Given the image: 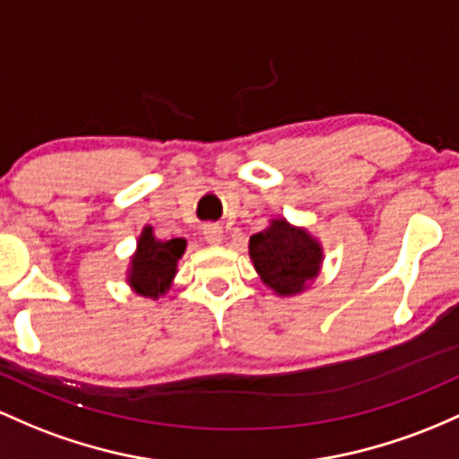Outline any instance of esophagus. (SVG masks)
Here are the masks:
<instances>
[{"mask_svg":"<svg viewBox=\"0 0 459 459\" xmlns=\"http://www.w3.org/2000/svg\"><path fill=\"white\" fill-rule=\"evenodd\" d=\"M203 235L209 244H220L221 238H224V230H221V226L218 224H206Z\"/></svg>","mask_w":459,"mask_h":459,"instance_id":"obj_1","label":"esophagus"}]
</instances>
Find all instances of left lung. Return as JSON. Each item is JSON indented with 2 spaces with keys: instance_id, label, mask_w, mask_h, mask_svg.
<instances>
[{
  "instance_id": "obj_1",
  "label": "left lung",
  "mask_w": 459,
  "mask_h": 459,
  "mask_svg": "<svg viewBox=\"0 0 459 459\" xmlns=\"http://www.w3.org/2000/svg\"><path fill=\"white\" fill-rule=\"evenodd\" d=\"M248 250L261 281L281 296L303 291L318 276L322 264L318 241L285 220H272L268 229L255 233Z\"/></svg>"
}]
</instances>
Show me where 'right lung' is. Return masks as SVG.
Here are the masks:
<instances>
[{
	"mask_svg": "<svg viewBox=\"0 0 459 459\" xmlns=\"http://www.w3.org/2000/svg\"><path fill=\"white\" fill-rule=\"evenodd\" d=\"M185 239L159 241L152 235V229L145 226L141 233L137 253L130 261V285L141 296L159 299L160 294L169 290L176 274V264L185 253Z\"/></svg>",
	"mask_w": 459,
	"mask_h": 459,
	"instance_id": "obj_1",
	"label": "right lung"
}]
</instances>
